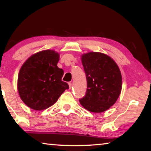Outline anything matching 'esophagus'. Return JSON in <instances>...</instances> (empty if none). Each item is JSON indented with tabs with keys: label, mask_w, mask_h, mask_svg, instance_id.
<instances>
[{
	"label": "esophagus",
	"mask_w": 151,
	"mask_h": 151,
	"mask_svg": "<svg viewBox=\"0 0 151 151\" xmlns=\"http://www.w3.org/2000/svg\"><path fill=\"white\" fill-rule=\"evenodd\" d=\"M68 85H69V88H72L73 84H72V83H71V82H69V83H68Z\"/></svg>",
	"instance_id": "34e87169"
}]
</instances>
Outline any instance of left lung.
Listing matches in <instances>:
<instances>
[{
  "label": "left lung",
  "mask_w": 151,
  "mask_h": 151,
  "mask_svg": "<svg viewBox=\"0 0 151 151\" xmlns=\"http://www.w3.org/2000/svg\"><path fill=\"white\" fill-rule=\"evenodd\" d=\"M87 89L79 100L88 111L103 112L116 103L122 88V76L118 65L109 56L90 52L81 56Z\"/></svg>",
  "instance_id": "8db88e82"
}]
</instances>
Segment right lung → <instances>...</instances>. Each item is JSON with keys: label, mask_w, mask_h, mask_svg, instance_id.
Instances as JSON below:
<instances>
[{"label": "right lung", "mask_w": 151, "mask_h": 151, "mask_svg": "<svg viewBox=\"0 0 151 151\" xmlns=\"http://www.w3.org/2000/svg\"><path fill=\"white\" fill-rule=\"evenodd\" d=\"M59 54L52 50L35 53L20 68L17 88L30 109L42 111L53 105L69 86L62 81L64 71L57 66Z\"/></svg>", "instance_id": "add662e5"}]
</instances>
